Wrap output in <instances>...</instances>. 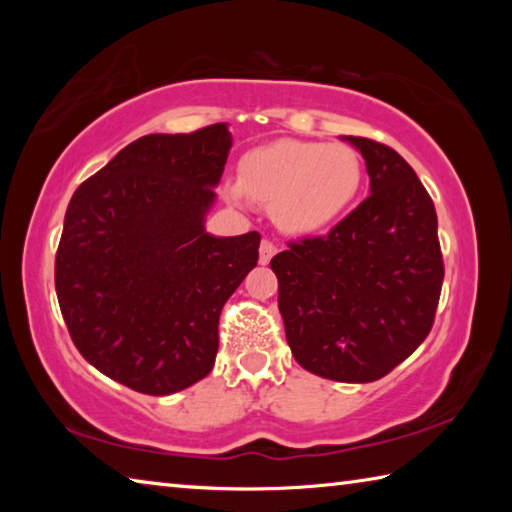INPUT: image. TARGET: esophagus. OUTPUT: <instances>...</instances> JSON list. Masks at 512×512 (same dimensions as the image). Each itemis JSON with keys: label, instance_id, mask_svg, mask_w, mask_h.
Listing matches in <instances>:
<instances>
[{"label": "esophagus", "instance_id": "34e87169", "mask_svg": "<svg viewBox=\"0 0 512 512\" xmlns=\"http://www.w3.org/2000/svg\"><path fill=\"white\" fill-rule=\"evenodd\" d=\"M277 253V246L273 244L271 239H264L262 246H259V262L262 264H268L271 262V257Z\"/></svg>", "mask_w": 512, "mask_h": 512}]
</instances>
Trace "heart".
<instances>
[{
    "mask_svg": "<svg viewBox=\"0 0 512 512\" xmlns=\"http://www.w3.org/2000/svg\"><path fill=\"white\" fill-rule=\"evenodd\" d=\"M361 185L363 160L350 144L277 140L241 158L232 194L273 207L280 228L305 235L339 221Z\"/></svg>",
    "mask_w": 512,
    "mask_h": 512,
    "instance_id": "obj_1",
    "label": "heart"
}]
</instances>
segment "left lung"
I'll return each mask as SVG.
<instances>
[{"label":"left lung","instance_id":"8db88e82","mask_svg":"<svg viewBox=\"0 0 512 512\" xmlns=\"http://www.w3.org/2000/svg\"><path fill=\"white\" fill-rule=\"evenodd\" d=\"M370 196L327 235L289 241L271 259L293 357L318 377L368 384L427 339L445 264L438 216L411 164L391 146L348 137Z\"/></svg>","mask_w":512,"mask_h":512}]
</instances>
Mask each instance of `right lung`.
<instances>
[{
    "mask_svg": "<svg viewBox=\"0 0 512 512\" xmlns=\"http://www.w3.org/2000/svg\"><path fill=\"white\" fill-rule=\"evenodd\" d=\"M232 135L225 124L144 135L76 189L56 250V296L76 350L144 395L210 375L219 316L259 259V232L210 237Z\"/></svg>",
    "mask_w": 512,
    "mask_h": 512,
    "instance_id": "obj_1",
    "label": "right lung"
}]
</instances>
